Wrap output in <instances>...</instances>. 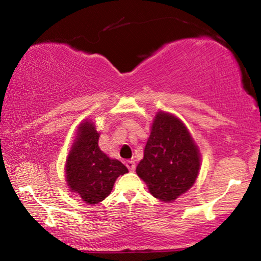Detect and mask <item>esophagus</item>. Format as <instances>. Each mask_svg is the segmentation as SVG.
<instances>
[{
	"mask_svg": "<svg viewBox=\"0 0 261 261\" xmlns=\"http://www.w3.org/2000/svg\"><path fill=\"white\" fill-rule=\"evenodd\" d=\"M126 167H127V169H129L130 171H135V169H136L135 161H132V160L126 161Z\"/></svg>",
	"mask_w": 261,
	"mask_h": 261,
	"instance_id": "1",
	"label": "esophagus"
}]
</instances>
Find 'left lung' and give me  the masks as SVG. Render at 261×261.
<instances>
[{
    "label": "left lung",
    "instance_id": "1",
    "mask_svg": "<svg viewBox=\"0 0 261 261\" xmlns=\"http://www.w3.org/2000/svg\"><path fill=\"white\" fill-rule=\"evenodd\" d=\"M199 168V149L184 123L174 115L159 112L137 175L152 196L170 202L192 187Z\"/></svg>",
    "mask_w": 261,
    "mask_h": 261
}]
</instances>
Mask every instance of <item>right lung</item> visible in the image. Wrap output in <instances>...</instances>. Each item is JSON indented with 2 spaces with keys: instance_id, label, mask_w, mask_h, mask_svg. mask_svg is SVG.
<instances>
[{
  "instance_id": "obj_1",
  "label": "right lung",
  "mask_w": 261,
  "mask_h": 261,
  "mask_svg": "<svg viewBox=\"0 0 261 261\" xmlns=\"http://www.w3.org/2000/svg\"><path fill=\"white\" fill-rule=\"evenodd\" d=\"M76 137L65 163V180L84 201L98 204L109 196L115 180L126 174L127 168L101 151L99 132L92 122L82 123Z\"/></svg>"
}]
</instances>
